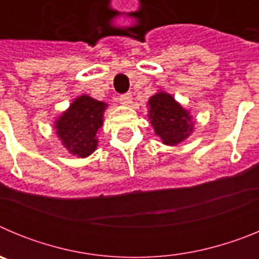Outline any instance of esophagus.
<instances>
[{
	"label": "esophagus",
	"mask_w": 259,
	"mask_h": 259,
	"mask_svg": "<svg viewBox=\"0 0 259 259\" xmlns=\"http://www.w3.org/2000/svg\"><path fill=\"white\" fill-rule=\"evenodd\" d=\"M119 102L122 105L132 104V95L131 93H125V95L119 96Z\"/></svg>",
	"instance_id": "1"
}]
</instances>
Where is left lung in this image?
I'll list each match as a JSON object with an SVG mask.
<instances>
[{
	"instance_id": "1",
	"label": "left lung",
	"mask_w": 259,
	"mask_h": 259,
	"mask_svg": "<svg viewBox=\"0 0 259 259\" xmlns=\"http://www.w3.org/2000/svg\"><path fill=\"white\" fill-rule=\"evenodd\" d=\"M149 119L154 131L166 145L182 143L193 131L192 116L175 98L164 92H158L149 100Z\"/></svg>"
}]
</instances>
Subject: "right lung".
<instances>
[{
    "mask_svg": "<svg viewBox=\"0 0 259 259\" xmlns=\"http://www.w3.org/2000/svg\"><path fill=\"white\" fill-rule=\"evenodd\" d=\"M106 106L89 96H80L57 120V135L71 154L84 158L95 152L98 143L96 134L102 127Z\"/></svg>",
    "mask_w": 259,
    "mask_h": 259,
    "instance_id": "right-lung-1",
    "label": "right lung"
}]
</instances>
